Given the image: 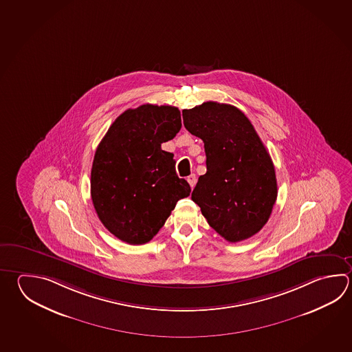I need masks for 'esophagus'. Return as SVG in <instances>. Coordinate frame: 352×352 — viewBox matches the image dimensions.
<instances>
[{"mask_svg":"<svg viewBox=\"0 0 352 352\" xmlns=\"http://www.w3.org/2000/svg\"><path fill=\"white\" fill-rule=\"evenodd\" d=\"M186 180H188L189 186H192V188H194L195 183H197V177H195V174H190V175L186 178Z\"/></svg>","mask_w":352,"mask_h":352,"instance_id":"34e87169","label":"esophagus"}]
</instances>
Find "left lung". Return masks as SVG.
<instances>
[{"mask_svg":"<svg viewBox=\"0 0 352 352\" xmlns=\"http://www.w3.org/2000/svg\"><path fill=\"white\" fill-rule=\"evenodd\" d=\"M183 120L206 149V173L192 201L224 239L252 238L267 223L278 197L275 168L252 122L236 107L218 102L184 109Z\"/></svg>","mask_w":352,"mask_h":352,"instance_id":"8db88e82","label":"left lung"}]
</instances>
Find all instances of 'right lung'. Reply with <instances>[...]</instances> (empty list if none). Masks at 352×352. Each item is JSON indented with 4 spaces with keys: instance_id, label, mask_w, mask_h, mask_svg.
Masks as SVG:
<instances>
[{
    "instance_id": "1",
    "label": "right lung",
    "mask_w": 352,
    "mask_h": 352,
    "mask_svg": "<svg viewBox=\"0 0 352 352\" xmlns=\"http://www.w3.org/2000/svg\"><path fill=\"white\" fill-rule=\"evenodd\" d=\"M182 128L177 107L143 104L122 113L100 140L91 170V197L102 224L132 245L160 232L190 186L162 143Z\"/></svg>"
}]
</instances>
